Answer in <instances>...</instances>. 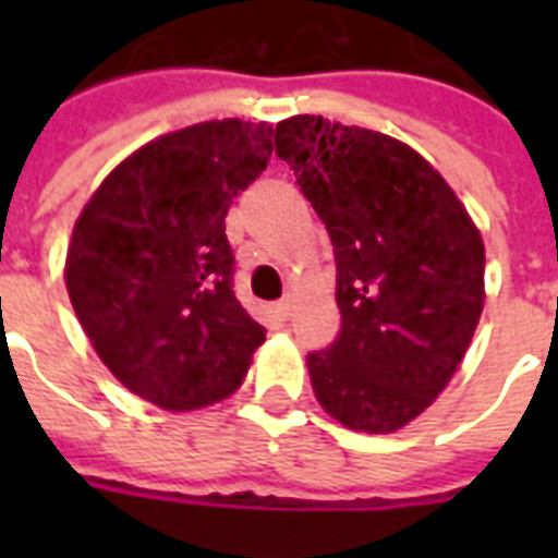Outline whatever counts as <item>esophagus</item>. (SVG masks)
Wrapping results in <instances>:
<instances>
[{"label": "esophagus", "instance_id": "34e87169", "mask_svg": "<svg viewBox=\"0 0 558 558\" xmlns=\"http://www.w3.org/2000/svg\"><path fill=\"white\" fill-rule=\"evenodd\" d=\"M292 306H295V298L292 295L280 298L278 304H275V313H278V318H283V322H287L289 315H292Z\"/></svg>", "mask_w": 558, "mask_h": 558}]
</instances>
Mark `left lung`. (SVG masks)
Returning a JSON list of instances; mask_svg holds the SVG:
<instances>
[{"label":"left lung","mask_w":558,"mask_h":558,"mask_svg":"<svg viewBox=\"0 0 558 558\" xmlns=\"http://www.w3.org/2000/svg\"><path fill=\"white\" fill-rule=\"evenodd\" d=\"M336 254L341 332L306 356L341 425L397 432L458 371L484 310V240L446 179L390 135L295 116L275 126Z\"/></svg>","instance_id":"left-lung-1"}]
</instances>
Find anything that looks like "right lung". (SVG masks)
Listing matches in <instances>:
<instances>
[{"label":"right lung","instance_id":"add662e5","mask_svg":"<svg viewBox=\"0 0 558 558\" xmlns=\"http://www.w3.org/2000/svg\"><path fill=\"white\" fill-rule=\"evenodd\" d=\"M269 156V124L185 126L121 161L77 217L74 313L104 365L153 405L226 399L266 339L234 295L226 214Z\"/></svg>","mask_w":558,"mask_h":558}]
</instances>
